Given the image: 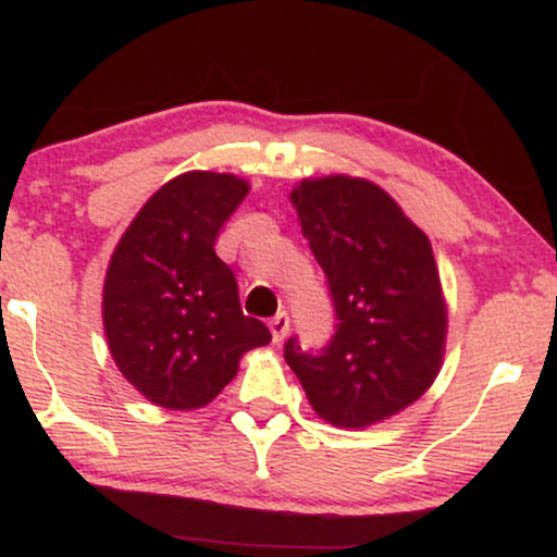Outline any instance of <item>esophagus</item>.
<instances>
[{
	"label": "esophagus",
	"instance_id": "34e87169",
	"mask_svg": "<svg viewBox=\"0 0 557 557\" xmlns=\"http://www.w3.org/2000/svg\"><path fill=\"white\" fill-rule=\"evenodd\" d=\"M287 330H290V319H287L285 311H280L277 317L270 319V332H272V341L274 343H283Z\"/></svg>",
	"mask_w": 557,
	"mask_h": 557
}]
</instances>
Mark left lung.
Returning a JSON list of instances; mask_svg holds the SVG:
<instances>
[{
    "label": "left lung",
    "mask_w": 557,
    "mask_h": 557,
    "mask_svg": "<svg viewBox=\"0 0 557 557\" xmlns=\"http://www.w3.org/2000/svg\"><path fill=\"white\" fill-rule=\"evenodd\" d=\"M290 203L327 274L337 330L322 356L287 341V367L327 424H380L417 403L443 369L447 306L432 243L363 177H306Z\"/></svg>",
    "instance_id": "obj_1"
}]
</instances>
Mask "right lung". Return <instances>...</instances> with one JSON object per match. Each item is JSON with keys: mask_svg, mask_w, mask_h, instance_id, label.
I'll use <instances>...</instances> for the list:
<instances>
[{"mask_svg": "<svg viewBox=\"0 0 557 557\" xmlns=\"http://www.w3.org/2000/svg\"><path fill=\"white\" fill-rule=\"evenodd\" d=\"M248 181L194 170L140 207L114 246L101 293L104 335L120 374L154 406L194 411L238 374L243 354L272 341L243 317L238 283L214 253Z\"/></svg>", "mask_w": 557, "mask_h": 557, "instance_id": "right-lung-1", "label": "right lung"}]
</instances>
